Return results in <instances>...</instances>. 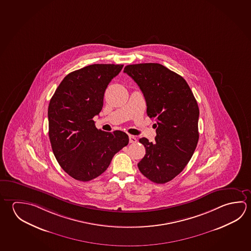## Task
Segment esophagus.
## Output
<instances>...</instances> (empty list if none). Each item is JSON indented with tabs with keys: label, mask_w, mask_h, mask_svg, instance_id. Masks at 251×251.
I'll return each instance as SVG.
<instances>
[{
	"label": "esophagus",
	"mask_w": 251,
	"mask_h": 251,
	"mask_svg": "<svg viewBox=\"0 0 251 251\" xmlns=\"http://www.w3.org/2000/svg\"><path fill=\"white\" fill-rule=\"evenodd\" d=\"M129 137V143H131V144H136V142H137V139H136V136H128Z\"/></svg>",
	"instance_id": "34e87169"
}]
</instances>
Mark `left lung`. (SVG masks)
Returning a JSON list of instances; mask_svg holds the SVG:
<instances>
[{"label":"left lung","mask_w":251,"mask_h":251,"mask_svg":"<svg viewBox=\"0 0 251 251\" xmlns=\"http://www.w3.org/2000/svg\"><path fill=\"white\" fill-rule=\"evenodd\" d=\"M124 71L139 86L147 115L157 122L156 142L139 139L145 155L137 167L150 180L166 183L184 169L198 145V102L184 78L161 64H132Z\"/></svg>","instance_id":"8db88e82"}]
</instances>
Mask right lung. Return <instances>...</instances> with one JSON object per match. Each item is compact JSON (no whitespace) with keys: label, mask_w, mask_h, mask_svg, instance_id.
I'll return each instance as SVG.
<instances>
[{"label":"right lung","mask_w":251,"mask_h":251,"mask_svg":"<svg viewBox=\"0 0 251 251\" xmlns=\"http://www.w3.org/2000/svg\"><path fill=\"white\" fill-rule=\"evenodd\" d=\"M124 65L93 64L73 71L59 84L49 106V139L59 165L75 180L89 181L109 167L128 144L125 132L98 129L93 117L103 107L111 80Z\"/></svg>","instance_id":"1"}]
</instances>
